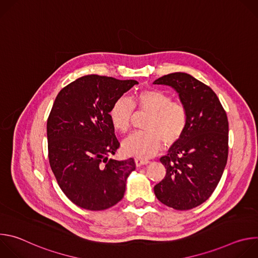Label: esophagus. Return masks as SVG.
I'll return each mask as SVG.
<instances>
[{
    "label": "esophagus",
    "mask_w": 258,
    "mask_h": 258,
    "mask_svg": "<svg viewBox=\"0 0 258 258\" xmlns=\"http://www.w3.org/2000/svg\"><path fill=\"white\" fill-rule=\"evenodd\" d=\"M135 163H136V166L140 167V166L148 164L149 161L148 160H145V159H141V158H135Z\"/></svg>",
    "instance_id": "34e87169"
}]
</instances>
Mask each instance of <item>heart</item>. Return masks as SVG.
<instances>
[{
    "label": "heart",
    "instance_id": "obj_1",
    "mask_svg": "<svg viewBox=\"0 0 258 258\" xmlns=\"http://www.w3.org/2000/svg\"><path fill=\"white\" fill-rule=\"evenodd\" d=\"M139 114L149 117L144 123L145 132L136 133L123 142V150L141 159L150 158L162 148L163 142L167 148L176 145L185 135L188 124L187 109L181 102L172 101L167 93L150 88L137 92L133 101L120 97L109 109V119L113 128L119 133H127Z\"/></svg>",
    "mask_w": 258,
    "mask_h": 258
}]
</instances>
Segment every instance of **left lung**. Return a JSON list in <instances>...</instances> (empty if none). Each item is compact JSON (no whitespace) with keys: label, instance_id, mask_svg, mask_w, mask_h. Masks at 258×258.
Instances as JSON below:
<instances>
[{"label":"left lung","instance_id":"left-lung-1","mask_svg":"<svg viewBox=\"0 0 258 258\" xmlns=\"http://www.w3.org/2000/svg\"><path fill=\"white\" fill-rule=\"evenodd\" d=\"M154 84L173 88L188 112L185 135L160 158L166 174L154 193L168 207L189 210L211 196L223 175L229 154L228 116L216 94L188 73H169Z\"/></svg>","mask_w":258,"mask_h":258}]
</instances>
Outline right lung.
<instances>
[{
  "instance_id": "1",
  "label": "right lung",
  "mask_w": 258,
  "mask_h": 258,
  "mask_svg": "<svg viewBox=\"0 0 258 258\" xmlns=\"http://www.w3.org/2000/svg\"><path fill=\"white\" fill-rule=\"evenodd\" d=\"M137 84L90 75L64 87L55 99L47 121L49 162L63 193L82 208L104 210L124 195L136 163L109 158L120 144L108 113Z\"/></svg>"
}]
</instances>
